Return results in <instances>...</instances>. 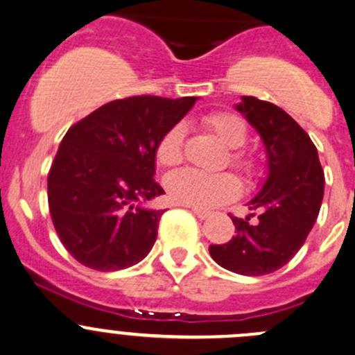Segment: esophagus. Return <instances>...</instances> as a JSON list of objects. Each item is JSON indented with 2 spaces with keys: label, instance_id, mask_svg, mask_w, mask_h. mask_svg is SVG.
<instances>
[{
  "label": "esophagus",
  "instance_id": "esophagus-1",
  "mask_svg": "<svg viewBox=\"0 0 355 355\" xmlns=\"http://www.w3.org/2000/svg\"><path fill=\"white\" fill-rule=\"evenodd\" d=\"M192 213H194V215L198 216V218H201V220L208 218V216H209V211H208V209H201V208H192Z\"/></svg>",
  "mask_w": 355,
  "mask_h": 355
}]
</instances>
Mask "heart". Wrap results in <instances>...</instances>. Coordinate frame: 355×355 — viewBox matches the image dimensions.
Wrapping results in <instances>:
<instances>
[{"mask_svg":"<svg viewBox=\"0 0 355 355\" xmlns=\"http://www.w3.org/2000/svg\"><path fill=\"white\" fill-rule=\"evenodd\" d=\"M202 123L230 149L244 146L248 139L246 123L230 112H213L205 116ZM184 125L178 123L161 137L156 147V159L161 166L170 168L180 163L184 157ZM230 159L246 173H251L257 168L254 157L244 150H234ZM166 189L175 202L194 208H211L236 198L241 185L232 173H208L196 168H185L166 178Z\"/></svg>","mask_w":355,"mask_h":355,"instance_id":"obj_1","label":"heart"}]
</instances>
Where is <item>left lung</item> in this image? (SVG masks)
Returning a JSON list of instances; mask_svg holds the SVG:
<instances>
[{"label": "left lung", "instance_id": "1", "mask_svg": "<svg viewBox=\"0 0 355 355\" xmlns=\"http://www.w3.org/2000/svg\"><path fill=\"white\" fill-rule=\"evenodd\" d=\"M236 109L260 133L269 171L248 202L250 216H230L236 234L229 243L211 244L209 254L230 272L265 276L304 246L321 209L324 171L311 137L283 109L254 97H243Z\"/></svg>", "mask_w": 355, "mask_h": 355}]
</instances>
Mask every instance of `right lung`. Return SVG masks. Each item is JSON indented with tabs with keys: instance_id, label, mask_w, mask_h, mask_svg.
Segmentation results:
<instances>
[{
	"instance_id": "obj_1",
	"label": "right lung",
	"mask_w": 355,
	"mask_h": 355,
	"mask_svg": "<svg viewBox=\"0 0 355 355\" xmlns=\"http://www.w3.org/2000/svg\"><path fill=\"white\" fill-rule=\"evenodd\" d=\"M194 104L196 97H128L69 128L48 173V206L79 263L112 272L149 254L164 213L146 206L164 194L154 180L156 147Z\"/></svg>"
}]
</instances>
